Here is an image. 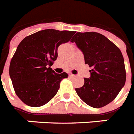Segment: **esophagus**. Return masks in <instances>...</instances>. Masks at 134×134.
Listing matches in <instances>:
<instances>
[{
	"mask_svg": "<svg viewBox=\"0 0 134 134\" xmlns=\"http://www.w3.org/2000/svg\"><path fill=\"white\" fill-rule=\"evenodd\" d=\"M69 77H74V75H73L72 74H69Z\"/></svg>",
	"mask_w": 134,
	"mask_h": 134,
	"instance_id": "esophagus-1",
	"label": "esophagus"
}]
</instances>
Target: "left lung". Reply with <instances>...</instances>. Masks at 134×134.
Listing matches in <instances>:
<instances>
[{"instance_id": "obj_1", "label": "left lung", "mask_w": 134, "mask_h": 134, "mask_svg": "<svg viewBox=\"0 0 134 134\" xmlns=\"http://www.w3.org/2000/svg\"><path fill=\"white\" fill-rule=\"evenodd\" d=\"M75 42L84 54L91 76L84 78L82 87L76 92L83 102L93 108L108 105L118 96L126 81L125 62L120 49L97 32H77Z\"/></svg>"}]
</instances>
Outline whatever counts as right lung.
I'll use <instances>...</instances> for the list:
<instances>
[{"instance_id": "add662e5", "label": "right lung", "mask_w": 134, "mask_h": 134, "mask_svg": "<svg viewBox=\"0 0 134 134\" xmlns=\"http://www.w3.org/2000/svg\"><path fill=\"white\" fill-rule=\"evenodd\" d=\"M76 33L73 31L44 29L25 37L11 60L9 76L15 93L28 106L38 107L50 101L68 77L56 74L51 67L58 57V47Z\"/></svg>"}]
</instances>
